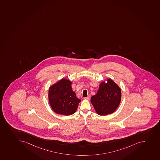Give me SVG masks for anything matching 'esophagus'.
I'll return each mask as SVG.
<instances>
[{
    "label": "esophagus",
    "instance_id": "esophagus-1",
    "mask_svg": "<svg viewBox=\"0 0 160 160\" xmlns=\"http://www.w3.org/2000/svg\"><path fill=\"white\" fill-rule=\"evenodd\" d=\"M84 99H85V100H89V99H90V96H87V97L84 98Z\"/></svg>",
    "mask_w": 160,
    "mask_h": 160
}]
</instances>
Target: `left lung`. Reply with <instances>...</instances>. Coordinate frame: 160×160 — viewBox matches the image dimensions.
Returning <instances> with one entry per match:
<instances>
[{
    "instance_id": "1",
    "label": "left lung",
    "mask_w": 160,
    "mask_h": 160,
    "mask_svg": "<svg viewBox=\"0 0 160 160\" xmlns=\"http://www.w3.org/2000/svg\"><path fill=\"white\" fill-rule=\"evenodd\" d=\"M121 98L120 88L112 79L100 84L97 94L91 98V103L96 112L101 116L113 113L119 105Z\"/></svg>"
}]
</instances>
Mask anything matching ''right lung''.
I'll return each instance as SVG.
<instances>
[{"label": "right lung", "mask_w": 160, "mask_h": 160, "mask_svg": "<svg viewBox=\"0 0 160 160\" xmlns=\"http://www.w3.org/2000/svg\"><path fill=\"white\" fill-rule=\"evenodd\" d=\"M71 84L69 79L62 78L49 87L48 101L56 113L69 116L76 112L81 100L76 97Z\"/></svg>", "instance_id": "obj_1"}]
</instances>
